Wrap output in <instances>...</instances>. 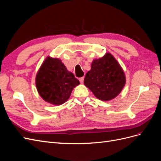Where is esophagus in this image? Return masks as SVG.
Wrapping results in <instances>:
<instances>
[{
	"mask_svg": "<svg viewBox=\"0 0 161 161\" xmlns=\"http://www.w3.org/2000/svg\"><path fill=\"white\" fill-rule=\"evenodd\" d=\"M84 79H85V77H84V76H82V77L79 78V81H80V83H82V82H83V81H84Z\"/></svg>",
	"mask_w": 161,
	"mask_h": 161,
	"instance_id": "34e87169",
	"label": "esophagus"
}]
</instances>
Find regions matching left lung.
Listing matches in <instances>:
<instances>
[{"label":"left lung","instance_id":"8db88e82","mask_svg":"<svg viewBox=\"0 0 161 161\" xmlns=\"http://www.w3.org/2000/svg\"><path fill=\"white\" fill-rule=\"evenodd\" d=\"M125 81L122 68L111 53L108 52L92 62L84 83L97 99L106 101L114 99L120 93Z\"/></svg>","mask_w":161,"mask_h":161}]
</instances>
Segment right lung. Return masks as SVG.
Masks as SVG:
<instances>
[{"label": "right lung", "instance_id": "1", "mask_svg": "<svg viewBox=\"0 0 161 161\" xmlns=\"http://www.w3.org/2000/svg\"><path fill=\"white\" fill-rule=\"evenodd\" d=\"M79 84L59 58L50 56L43 61L36 77L38 93L43 100L54 105L64 103L73 89Z\"/></svg>", "mask_w": 161, "mask_h": 161}]
</instances>
